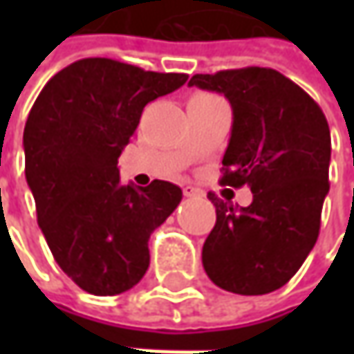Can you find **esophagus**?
Here are the masks:
<instances>
[{
  "label": "esophagus",
  "instance_id": "34e87169",
  "mask_svg": "<svg viewBox=\"0 0 354 354\" xmlns=\"http://www.w3.org/2000/svg\"><path fill=\"white\" fill-rule=\"evenodd\" d=\"M183 195L185 197H203V191L197 189V187H193V185H185Z\"/></svg>",
  "mask_w": 354,
  "mask_h": 354
}]
</instances>
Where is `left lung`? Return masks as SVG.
I'll return each instance as SVG.
<instances>
[{"label":"left lung","mask_w":354,"mask_h":354,"mask_svg":"<svg viewBox=\"0 0 354 354\" xmlns=\"http://www.w3.org/2000/svg\"><path fill=\"white\" fill-rule=\"evenodd\" d=\"M189 86L225 94L232 129L221 183L248 185L238 207L209 193L216 223L203 246L207 276L226 292L264 295L286 286L313 250L329 193L331 133L317 102L262 66L195 75Z\"/></svg>","instance_id":"obj_1"}]
</instances>
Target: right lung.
<instances>
[{"label": "right lung", "mask_w": 354, "mask_h": 354, "mask_svg": "<svg viewBox=\"0 0 354 354\" xmlns=\"http://www.w3.org/2000/svg\"><path fill=\"white\" fill-rule=\"evenodd\" d=\"M187 75L112 59H82L53 76L29 112L25 177L57 264L92 295L133 288L149 268L147 242L177 209L169 181L120 183L118 157L145 104L181 88Z\"/></svg>", "instance_id": "1"}]
</instances>
